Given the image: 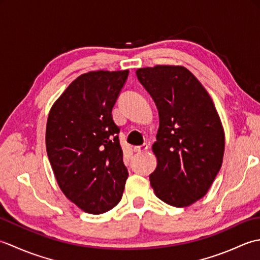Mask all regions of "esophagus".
Here are the masks:
<instances>
[{
    "instance_id": "obj_1",
    "label": "esophagus",
    "mask_w": 260,
    "mask_h": 260,
    "mask_svg": "<svg viewBox=\"0 0 260 260\" xmlns=\"http://www.w3.org/2000/svg\"><path fill=\"white\" fill-rule=\"evenodd\" d=\"M147 148H148V145L146 144V143H144V144H143V145L135 146V147H134V151L137 152V153H143V152L147 151Z\"/></svg>"
}]
</instances>
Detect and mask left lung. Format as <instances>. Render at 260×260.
Masks as SVG:
<instances>
[{"mask_svg": "<svg viewBox=\"0 0 260 260\" xmlns=\"http://www.w3.org/2000/svg\"><path fill=\"white\" fill-rule=\"evenodd\" d=\"M136 76L158 110L154 193L170 206H190L207 194L222 164L224 133L217 109L184 67L141 68Z\"/></svg>", "mask_w": 260, "mask_h": 260, "instance_id": "obj_1", "label": "left lung"}]
</instances>
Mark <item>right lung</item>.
I'll return each instance as SVG.
<instances>
[{"label": "right lung", "instance_id": "1", "mask_svg": "<svg viewBox=\"0 0 260 260\" xmlns=\"http://www.w3.org/2000/svg\"><path fill=\"white\" fill-rule=\"evenodd\" d=\"M128 70L91 71L74 80L54 103L46 146L60 189L85 212L109 211L123 196L128 171L112 110Z\"/></svg>", "mask_w": 260, "mask_h": 260}]
</instances>
